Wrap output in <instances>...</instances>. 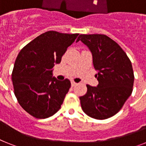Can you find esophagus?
I'll use <instances>...</instances> for the list:
<instances>
[{"label":"esophagus","instance_id":"esophagus-1","mask_svg":"<svg viewBox=\"0 0 146 146\" xmlns=\"http://www.w3.org/2000/svg\"><path fill=\"white\" fill-rule=\"evenodd\" d=\"M71 84H72V87H74V86H77V83H76L75 82H74V81H72V82H71Z\"/></svg>","mask_w":146,"mask_h":146}]
</instances>
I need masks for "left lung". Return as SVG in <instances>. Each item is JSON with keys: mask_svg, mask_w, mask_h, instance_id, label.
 Listing matches in <instances>:
<instances>
[{"mask_svg": "<svg viewBox=\"0 0 146 146\" xmlns=\"http://www.w3.org/2000/svg\"><path fill=\"white\" fill-rule=\"evenodd\" d=\"M81 41L92 54L93 64L97 74L96 87L87 85V93L80 96L82 109L95 119L113 116L131 96L134 72L126 52L113 39L102 34H81Z\"/></svg>", "mask_w": 146, "mask_h": 146, "instance_id": "1", "label": "left lung"}]
</instances>
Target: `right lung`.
I'll use <instances>...</instances> for the list:
<instances>
[{
    "label": "right lung",
    "instance_id": "right-lung-1",
    "mask_svg": "<svg viewBox=\"0 0 146 146\" xmlns=\"http://www.w3.org/2000/svg\"><path fill=\"white\" fill-rule=\"evenodd\" d=\"M78 35L45 32L18 54L11 74L15 94L22 108L35 118L52 116L63 104L71 82L52 77V68Z\"/></svg>",
    "mask_w": 146,
    "mask_h": 146
}]
</instances>
